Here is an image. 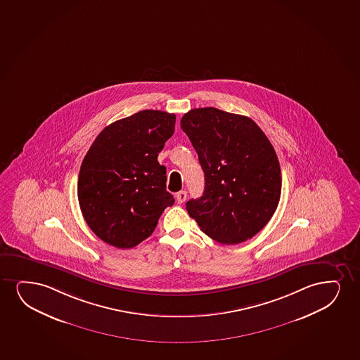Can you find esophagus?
<instances>
[{
    "mask_svg": "<svg viewBox=\"0 0 360 360\" xmlns=\"http://www.w3.org/2000/svg\"><path fill=\"white\" fill-rule=\"evenodd\" d=\"M187 192L186 191H180L176 193V202H178L179 205H181L184 203L185 200H186Z\"/></svg>",
    "mask_w": 360,
    "mask_h": 360,
    "instance_id": "obj_1",
    "label": "esophagus"
}]
</instances>
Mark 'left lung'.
I'll list each match as a JSON object with an SVG mask.
<instances>
[{"instance_id":"8db88e82","label":"left lung","mask_w":360,"mask_h":360,"mask_svg":"<svg viewBox=\"0 0 360 360\" xmlns=\"http://www.w3.org/2000/svg\"><path fill=\"white\" fill-rule=\"evenodd\" d=\"M180 123L205 172L203 196L187 202V213L219 243L252 238L271 219L281 196L273 145L252 119L214 107L191 110Z\"/></svg>"}]
</instances>
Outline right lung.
I'll list each match as a JSON object with an SVG mask.
<instances>
[{"label":"right lung","mask_w":360,"mask_h":360,"mask_svg":"<svg viewBox=\"0 0 360 360\" xmlns=\"http://www.w3.org/2000/svg\"><path fill=\"white\" fill-rule=\"evenodd\" d=\"M175 114L146 110L105 127L82 160L77 198L82 217L110 246H137L155 231L174 197L158 153L175 130Z\"/></svg>","instance_id":"right-lung-1"}]
</instances>
